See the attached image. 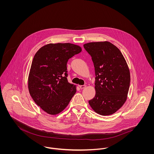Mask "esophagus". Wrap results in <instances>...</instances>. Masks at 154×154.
Returning a JSON list of instances; mask_svg holds the SVG:
<instances>
[{"label":"esophagus","instance_id":"obj_1","mask_svg":"<svg viewBox=\"0 0 154 154\" xmlns=\"http://www.w3.org/2000/svg\"><path fill=\"white\" fill-rule=\"evenodd\" d=\"M79 87H80V88L81 89H83V88H85L86 87V85H79Z\"/></svg>","mask_w":154,"mask_h":154}]
</instances>
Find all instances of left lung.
<instances>
[{
	"instance_id": "8db88e82",
	"label": "left lung",
	"mask_w": 154,
	"mask_h": 154,
	"mask_svg": "<svg viewBox=\"0 0 154 154\" xmlns=\"http://www.w3.org/2000/svg\"><path fill=\"white\" fill-rule=\"evenodd\" d=\"M84 48L91 56L95 74V97L88 101L101 116L114 114L127 99L130 72L122 54L111 43L90 42Z\"/></svg>"
}]
</instances>
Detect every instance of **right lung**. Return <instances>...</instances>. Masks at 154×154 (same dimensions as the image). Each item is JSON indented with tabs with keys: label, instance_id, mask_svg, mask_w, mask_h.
Masks as SVG:
<instances>
[{
	"label": "right lung",
	"instance_id": "obj_1",
	"mask_svg": "<svg viewBox=\"0 0 154 154\" xmlns=\"http://www.w3.org/2000/svg\"><path fill=\"white\" fill-rule=\"evenodd\" d=\"M82 51L76 45L49 43L40 48L32 61L28 77L29 93L35 104L50 115L63 111L76 93L69 83L68 60Z\"/></svg>",
	"mask_w": 154,
	"mask_h": 154
}]
</instances>
